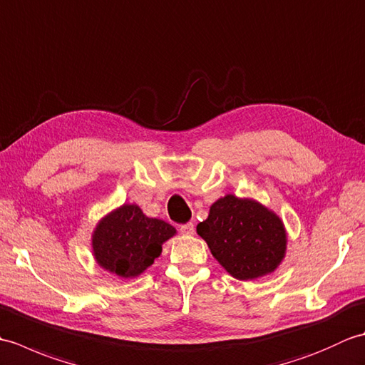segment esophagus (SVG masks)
<instances>
[{
  "mask_svg": "<svg viewBox=\"0 0 365 365\" xmlns=\"http://www.w3.org/2000/svg\"><path fill=\"white\" fill-rule=\"evenodd\" d=\"M180 232H182L183 235H188V237L195 235V224H192V222L182 224V226H180Z\"/></svg>",
  "mask_w": 365,
  "mask_h": 365,
  "instance_id": "esophagus-1",
  "label": "esophagus"
}]
</instances>
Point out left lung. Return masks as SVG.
<instances>
[{
	"label": "left lung",
	"mask_w": 365,
	"mask_h": 365,
	"mask_svg": "<svg viewBox=\"0 0 365 365\" xmlns=\"http://www.w3.org/2000/svg\"><path fill=\"white\" fill-rule=\"evenodd\" d=\"M197 234L224 269L240 281L273 273L285 257L284 222L252 199L234 195L218 199L208 218L197 224Z\"/></svg>",
	"instance_id": "1"
}]
</instances>
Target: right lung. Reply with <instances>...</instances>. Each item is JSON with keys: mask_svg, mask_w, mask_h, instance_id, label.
<instances>
[{"mask_svg": "<svg viewBox=\"0 0 365 365\" xmlns=\"http://www.w3.org/2000/svg\"><path fill=\"white\" fill-rule=\"evenodd\" d=\"M175 229L149 218L135 204H123L100 220L92 234V252L103 269L120 277H136L161 254Z\"/></svg>", "mask_w": 365, "mask_h": 365, "instance_id": "obj_1", "label": "right lung"}]
</instances>
